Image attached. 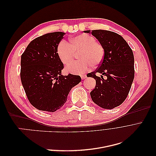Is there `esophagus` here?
Returning a JSON list of instances; mask_svg holds the SVG:
<instances>
[{
    "mask_svg": "<svg viewBox=\"0 0 156 156\" xmlns=\"http://www.w3.org/2000/svg\"><path fill=\"white\" fill-rule=\"evenodd\" d=\"M80 76H81L82 79H84L87 77V75H80Z\"/></svg>",
    "mask_w": 156,
    "mask_h": 156,
    "instance_id": "obj_1",
    "label": "esophagus"
}]
</instances>
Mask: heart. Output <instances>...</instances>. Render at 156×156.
<instances>
[{
  "mask_svg": "<svg viewBox=\"0 0 156 156\" xmlns=\"http://www.w3.org/2000/svg\"><path fill=\"white\" fill-rule=\"evenodd\" d=\"M78 54L77 62L66 68L68 72L83 73L90 69L92 66L100 65L105 55V49L96 38L87 34H79L71 37L69 44L66 41H61L57 46V54L61 62L67 66L72 63L75 54Z\"/></svg>",
  "mask_w": 156,
  "mask_h": 156,
  "instance_id": "1",
  "label": "heart"
}]
</instances>
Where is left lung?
Here are the masks:
<instances>
[{
	"label": "left lung",
	"mask_w": 156,
	"mask_h": 156,
	"mask_svg": "<svg viewBox=\"0 0 156 156\" xmlns=\"http://www.w3.org/2000/svg\"><path fill=\"white\" fill-rule=\"evenodd\" d=\"M102 44L105 55L96 70L87 74L96 80V87L90 92L92 101L106 109L121 105L126 99L133 81L134 56L126 41L117 33L105 30H86ZM96 73L102 74L96 76ZM103 75L107 78L103 79Z\"/></svg>",
	"instance_id": "1"
}]
</instances>
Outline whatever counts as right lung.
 <instances>
[{"instance_id": "obj_1", "label": "right lung", "mask_w": 156, "mask_h": 156, "mask_svg": "<svg viewBox=\"0 0 156 156\" xmlns=\"http://www.w3.org/2000/svg\"><path fill=\"white\" fill-rule=\"evenodd\" d=\"M62 32L45 34L28 45L21 58V80L31 104L37 109L55 112L67 101L71 89L81 81L79 75H62L64 64L57 54Z\"/></svg>"}]
</instances>
